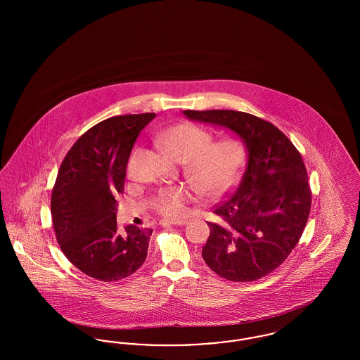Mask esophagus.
Listing matches in <instances>:
<instances>
[{"mask_svg":"<svg viewBox=\"0 0 360 360\" xmlns=\"http://www.w3.org/2000/svg\"><path fill=\"white\" fill-rule=\"evenodd\" d=\"M160 224H162L163 226H165V225H185L186 221H185V220H163Z\"/></svg>","mask_w":360,"mask_h":360,"instance_id":"34e87169","label":"esophagus"}]
</instances>
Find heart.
Returning <instances> with one entry per match:
<instances>
[{
  "label": "heart",
  "mask_w": 360,
  "mask_h": 360,
  "mask_svg": "<svg viewBox=\"0 0 360 360\" xmlns=\"http://www.w3.org/2000/svg\"><path fill=\"white\" fill-rule=\"evenodd\" d=\"M210 141V134L193 124H178L159 137V146L166 154L181 163H188L186 175L195 190L216 198L236 184L244 154L239 141L233 139L213 144ZM191 197L188 188H170L158 195L155 206L162 216L179 219L186 214Z\"/></svg>",
  "instance_id": "b5f03b06"
}]
</instances>
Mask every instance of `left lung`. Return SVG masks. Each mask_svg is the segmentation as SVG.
<instances>
[{"mask_svg": "<svg viewBox=\"0 0 360 360\" xmlns=\"http://www.w3.org/2000/svg\"><path fill=\"white\" fill-rule=\"evenodd\" d=\"M191 121L209 124L239 137L245 166L231 197L207 223L202 247L206 264L233 282L270 274L290 255L302 235L311 205L308 172L290 140L271 122L236 110H184Z\"/></svg>", "mask_w": 360, "mask_h": 360, "instance_id": "left-lung-1", "label": "left lung"}]
</instances>
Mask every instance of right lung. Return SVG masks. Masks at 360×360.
<instances>
[{"mask_svg":"<svg viewBox=\"0 0 360 360\" xmlns=\"http://www.w3.org/2000/svg\"><path fill=\"white\" fill-rule=\"evenodd\" d=\"M155 113L116 116L90 128L65 156L52 190L56 240L70 262L103 282L120 281L144 263L151 228L117 225V194L141 129Z\"/></svg>","mask_w":360,"mask_h":360,"instance_id":"add662e5","label":"right lung"}]
</instances>
